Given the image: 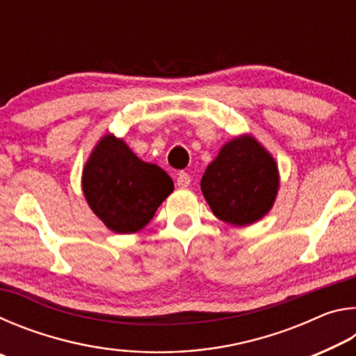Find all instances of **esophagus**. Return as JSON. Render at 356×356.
<instances>
[{
  "label": "esophagus",
  "instance_id": "obj_1",
  "mask_svg": "<svg viewBox=\"0 0 356 356\" xmlns=\"http://www.w3.org/2000/svg\"><path fill=\"white\" fill-rule=\"evenodd\" d=\"M176 182H177V186H180V188H186V186L190 185L191 179L188 176V172H179L177 177H176Z\"/></svg>",
  "mask_w": 356,
  "mask_h": 356
}]
</instances>
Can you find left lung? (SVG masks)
<instances>
[{
	"label": "left lung",
	"mask_w": 356,
	"mask_h": 356,
	"mask_svg": "<svg viewBox=\"0 0 356 356\" xmlns=\"http://www.w3.org/2000/svg\"><path fill=\"white\" fill-rule=\"evenodd\" d=\"M278 188V163L250 134L227 141L201 179L202 195L216 218L234 226H250L264 218Z\"/></svg>",
	"instance_id": "1"
}]
</instances>
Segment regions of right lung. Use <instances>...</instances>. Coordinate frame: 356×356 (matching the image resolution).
<instances>
[{"label": "right lung", "instance_id": "add662e5", "mask_svg": "<svg viewBox=\"0 0 356 356\" xmlns=\"http://www.w3.org/2000/svg\"><path fill=\"white\" fill-rule=\"evenodd\" d=\"M84 200L116 234H135L147 225L174 190L168 174L138 159L122 138L106 134L89 154L81 174Z\"/></svg>", "mask_w": 356, "mask_h": 356}]
</instances>
